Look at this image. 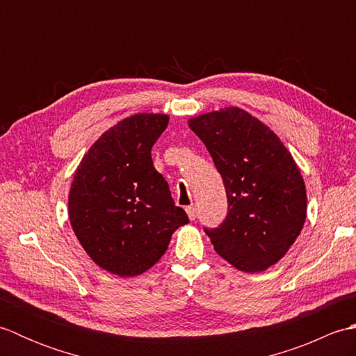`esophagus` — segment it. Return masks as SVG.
Returning a JSON list of instances; mask_svg holds the SVG:
<instances>
[{"label":"esophagus","instance_id":"obj_1","mask_svg":"<svg viewBox=\"0 0 356 356\" xmlns=\"http://www.w3.org/2000/svg\"><path fill=\"white\" fill-rule=\"evenodd\" d=\"M185 211H186L188 218H190V220H195V216H197V214H195V208L194 207H188Z\"/></svg>","mask_w":356,"mask_h":356}]
</instances>
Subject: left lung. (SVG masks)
Instances as JSON below:
<instances>
[{"instance_id":"8db88e82","label":"left lung","mask_w":356,"mask_h":356,"mask_svg":"<svg viewBox=\"0 0 356 356\" xmlns=\"http://www.w3.org/2000/svg\"><path fill=\"white\" fill-rule=\"evenodd\" d=\"M188 125L207 145L228 195L226 220L205 229L216 252L249 274L269 269L306 222V185L291 151L238 107L203 113Z\"/></svg>"}]
</instances>
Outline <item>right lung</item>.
Here are the masks:
<instances>
[{
  "instance_id": "obj_1",
  "label": "right lung",
  "mask_w": 356,
  "mask_h": 356,
  "mask_svg": "<svg viewBox=\"0 0 356 356\" xmlns=\"http://www.w3.org/2000/svg\"><path fill=\"white\" fill-rule=\"evenodd\" d=\"M168 122L163 113H136L119 120L74 171L70 225L90 259L110 274H143L161 260L172 232L188 223L151 159Z\"/></svg>"
}]
</instances>
